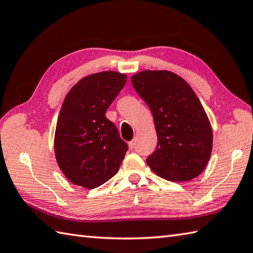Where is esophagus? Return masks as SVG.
Segmentation results:
<instances>
[{"mask_svg":"<svg viewBox=\"0 0 253 253\" xmlns=\"http://www.w3.org/2000/svg\"><path fill=\"white\" fill-rule=\"evenodd\" d=\"M128 146H129V149H135L136 147V140H131L129 143H128Z\"/></svg>","mask_w":253,"mask_h":253,"instance_id":"34e87169","label":"esophagus"}]
</instances>
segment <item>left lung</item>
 I'll list each match as a JSON object with an SVG mask.
<instances>
[{"instance_id":"1","label":"left lung","mask_w":253,"mask_h":253,"mask_svg":"<svg viewBox=\"0 0 253 253\" xmlns=\"http://www.w3.org/2000/svg\"><path fill=\"white\" fill-rule=\"evenodd\" d=\"M136 92L152 113L158 136L156 150L147 158L163 179L186 182L209 163L212 131L204 107L181 77L166 70H145L131 77Z\"/></svg>"}]
</instances>
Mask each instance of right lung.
Instances as JSON below:
<instances>
[{
  "mask_svg": "<svg viewBox=\"0 0 253 253\" xmlns=\"http://www.w3.org/2000/svg\"><path fill=\"white\" fill-rule=\"evenodd\" d=\"M127 76L103 71L81 79L64 98L54 133L58 166L71 183L95 189L118 172L128 149L105 112Z\"/></svg>",
  "mask_w": 253,
  "mask_h": 253,
  "instance_id": "1",
  "label": "right lung"
}]
</instances>
